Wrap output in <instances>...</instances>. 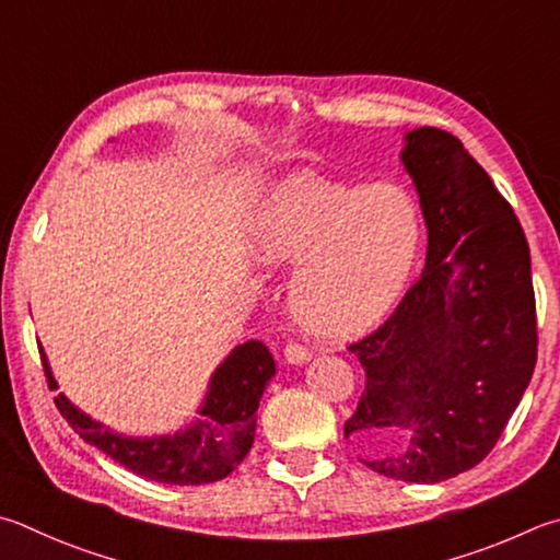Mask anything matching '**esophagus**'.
Here are the masks:
<instances>
[{"label":"esophagus","instance_id":"esophagus-1","mask_svg":"<svg viewBox=\"0 0 560 560\" xmlns=\"http://www.w3.org/2000/svg\"><path fill=\"white\" fill-rule=\"evenodd\" d=\"M283 358H287V362L291 364H303L306 360H311V352L299 342H289L287 350H283Z\"/></svg>","mask_w":560,"mask_h":560}]
</instances>
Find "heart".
<instances>
[{"label": "heart", "mask_w": 560, "mask_h": 560, "mask_svg": "<svg viewBox=\"0 0 560 560\" xmlns=\"http://www.w3.org/2000/svg\"><path fill=\"white\" fill-rule=\"evenodd\" d=\"M254 242L293 264L289 306L315 338H350L394 306L421 245L413 196L396 183L354 186L299 174L264 202Z\"/></svg>", "instance_id": "b5f03b06"}]
</instances>
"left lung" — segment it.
I'll use <instances>...</instances> for the list:
<instances>
[{
	"instance_id": "8db88e82",
	"label": "left lung",
	"mask_w": 560,
	"mask_h": 560,
	"mask_svg": "<svg viewBox=\"0 0 560 560\" xmlns=\"http://www.w3.org/2000/svg\"><path fill=\"white\" fill-rule=\"evenodd\" d=\"M401 161L429 228L425 269L389 318L348 348L364 392L345 439L374 472L443 482L490 455L532 382V257L512 206L460 139L419 127Z\"/></svg>"
}]
</instances>
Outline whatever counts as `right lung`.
Here are the masks:
<instances>
[{
	"mask_svg": "<svg viewBox=\"0 0 560 560\" xmlns=\"http://www.w3.org/2000/svg\"><path fill=\"white\" fill-rule=\"evenodd\" d=\"M40 362L48 386L56 389L44 350ZM273 372L277 364L267 345L259 340L237 345L212 374L208 396L198 411L200 419L186 431L154 439H127L112 433L103 423L75 409L63 394H58L54 401L80 439L125 465L127 470L164 485H206L228 477L245 460L257 429V406Z\"/></svg>",
	"mask_w": 560,
	"mask_h": 560,
	"instance_id": "obj_1",
	"label": "right lung"
}]
</instances>
